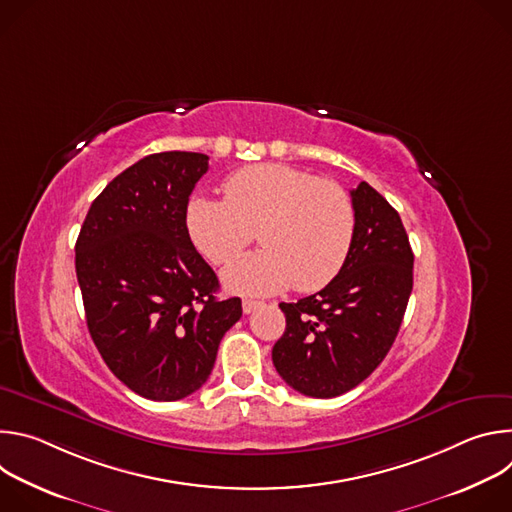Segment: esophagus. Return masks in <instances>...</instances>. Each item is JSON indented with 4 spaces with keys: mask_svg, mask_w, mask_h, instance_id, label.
<instances>
[{
    "mask_svg": "<svg viewBox=\"0 0 512 512\" xmlns=\"http://www.w3.org/2000/svg\"><path fill=\"white\" fill-rule=\"evenodd\" d=\"M263 304L261 302H255V300H243V312L245 314H251V312H255L257 308H261Z\"/></svg>",
    "mask_w": 512,
    "mask_h": 512,
    "instance_id": "esophagus-1",
    "label": "esophagus"
}]
</instances>
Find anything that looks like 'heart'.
I'll use <instances>...</instances> for the list:
<instances>
[{"mask_svg":"<svg viewBox=\"0 0 512 512\" xmlns=\"http://www.w3.org/2000/svg\"><path fill=\"white\" fill-rule=\"evenodd\" d=\"M223 190L225 200L190 198L186 231L212 265L235 261L257 231L263 249L223 275L231 291L267 296L289 285L316 291L344 267L356 216L336 182L285 164H253L237 170Z\"/></svg>","mask_w":512,"mask_h":512,"instance_id":"heart-1","label":"heart"}]
</instances>
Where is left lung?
<instances>
[{
    "instance_id": "1",
    "label": "left lung",
    "mask_w": 512,
    "mask_h": 512,
    "mask_svg": "<svg viewBox=\"0 0 512 512\" xmlns=\"http://www.w3.org/2000/svg\"><path fill=\"white\" fill-rule=\"evenodd\" d=\"M354 239L318 294L279 304L285 332L271 358L308 397H338L367 379L395 342L413 289V251L399 212L367 182L352 192Z\"/></svg>"
}]
</instances>
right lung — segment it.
Here are the masks:
<instances>
[{
    "mask_svg": "<svg viewBox=\"0 0 512 512\" xmlns=\"http://www.w3.org/2000/svg\"><path fill=\"white\" fill-rule=\"evenodd\" d=\"M208 156L152 154L93 200L77 239L87 326L111 373L152 401L198 391L239 298L218 300V279L186 231V206Z\"/></svg>",
    "mask_w": 512,
    "mask_h": 512,
    "instance_id": "right-lung-1",
    "label": "right lung"
}]
</instances>
